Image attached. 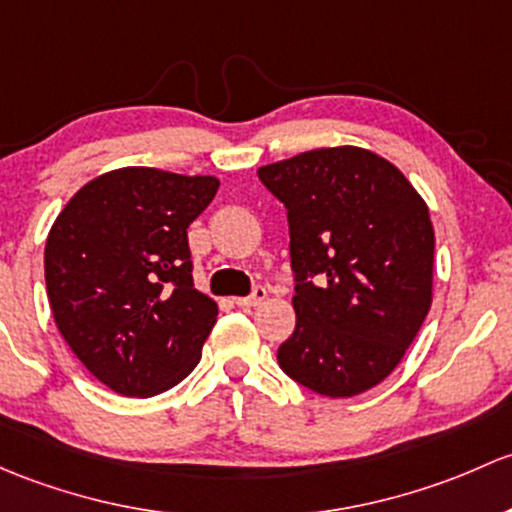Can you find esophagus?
Wrapping results in <instances>:
<instances>
[{
	"instance_id": "34e87169",
	"label": "esophagus",
	"mask_w": 512,
	"mask_h": 512,
	"mask_svg": "<svg viewBox=\"0 0 512 512\" xmlns=\"http://www.w3.org/2000/svg\"><path fill=\"white\" fill-rule=\"evenodd\" d=\"M265 297H267V289L265 287H255V292H252L250 297H238V299H235V304H238L240 309H252V306L262 304Z\"/></svg>"
}]
</instances>
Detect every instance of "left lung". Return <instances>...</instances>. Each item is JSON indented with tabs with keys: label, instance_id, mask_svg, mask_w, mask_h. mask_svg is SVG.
<instances>
[{
	"label": "left lung",
	"instance_id": "obj_1",
	"mask_svg": "<svg viewBox=\"0 0 512 512\" xmlns=\"http://www.w3.org/2000/svg\"><path fill=\"white\" fill-rule=\"evenodd\" d=\"M257 176L287 208L297 328L279 368L326 397L383 383L432 306L434 228L400 169L360 147H326Z\"/></svg>",
	"mask_w": 512,
	"mask_h": 512
}]
</instances>
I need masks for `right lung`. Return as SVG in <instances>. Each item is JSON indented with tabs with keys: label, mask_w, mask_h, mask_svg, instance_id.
I'll use <instances>...</instances> for the list:
<instances>
[{
	"label": "right lung",
	"mask_w": 512,
	"mask_h": 512,
	"mask_svg": "<svg viewBox=\"0 0 512 512\" xmlns=\"http://www.w3.org/2000/svg\"><path fill=\"white\" fill-rule=\"evenodd\" d=\"M215 176L125 166L88 181L53 220L43 252L53 319L110 390L152 397L201 360L218 304L193 287L186 228Z\"/></svg>",
	"instance_id": "obj_1"
}]
</instances>
